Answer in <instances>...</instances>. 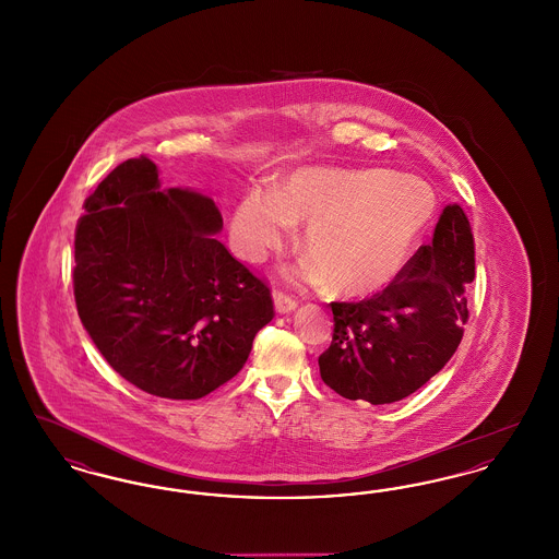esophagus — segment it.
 Returning a JSON list of instances; mask_svg holds the SVG:
<instances>
[{"mask_svg":"<svg viewBox=\"0 0 559 559\" xmlns=\"http://www.w3.org/2000/svg\"><path fill=\"white\" fill-rule=\"evenodd\" d=\"M297 297H293L287 292H274V306H276V312H281V314H285V312H292L297 308Z\"/></svg>","mask_w":559,"mask_h":559,"instance_id":"1","label":"esophagus"}]
</instances>
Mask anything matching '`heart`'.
Returning a JSON list of instances; mask_svg holds the SVG:
<instances>
[{"instance_id":"heart-1","label":"heart","mask_w":559,"mask_h":559,"mask_svg":"<svg viewBox=\"0 0 559 559\" xmlns=\"http://www.w3.org/2000/svg\"><path fill=\"white\" fill-rule=\"evenodd\" d=\"M436 210L424 180L388 169L306 167L274 192L251 190L233 217V240L247 262H264L306 224L295 270L306 281L326 278L344 295L388 287L406 264Z\"/></svg>"}]
</instances>
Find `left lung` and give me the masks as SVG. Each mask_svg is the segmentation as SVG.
I'll use <instances>...</instances> for the list:
<instances>
[{"label":"left lung","mask_w":559,"mask_h":559,"mask_svg":"<svg viewBox=\"0 0 559 559\" xmlns=\"http://www.w3.org/2000/svg\"><path fill=\"white\" fill-rule=\"evenodd\" d=\"M476 276L472 224L449 205L399 276L362 301H331L333 342L319 356L322 381L347 400L406 399L451 360L469 320Z\"/></svg>","instance_id":"1"}]
</instances>
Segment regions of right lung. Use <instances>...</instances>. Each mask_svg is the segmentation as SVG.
<instances>
[{"mask_svg":"<svg viewBox=\"0 0 559 559\" xmlns=\"http://www.w3.org/2000/svg\"><path fill=\"white\" fill-rule=\"evenodd\" d=\"M157 165L123 160L85 199L75 228L78 314L135 388L197 400L230 381L274 319L272 292L213 235L210 197L160 192Z\"/></svg>","mask_w":559,"mask_h":559,"instance_id":"add662e5","label":"right lung"}]
</instances>
